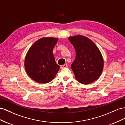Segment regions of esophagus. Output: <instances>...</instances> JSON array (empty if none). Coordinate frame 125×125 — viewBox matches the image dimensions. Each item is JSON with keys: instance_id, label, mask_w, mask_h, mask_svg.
<instances>
[{"instance_id": "obj_1", "label": "esophagus", "mask_w": 125, "mask_h": 125, "mask_svg": "<svg viewBox=\"0 0 125 125\" xmlns=\"http://www.w3.org/2000/svg\"><path fill=\"white\" fill-rule=\"evenodd\" d=\"M67 67V64H64V65H61V68L62 69H64V68H66V67Z\"/></svg>"}]
</instances>
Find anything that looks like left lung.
<instances>
[{"label": "left lung", "mask_w": 125, "mask_h": 125, "mask_svg": "<svg viewBox=\"0 0 125 125\" xmlns=\"http://www.w3.org/2000/svg\"><path fill=\"white\" fill-rule=\"evenodd\" d=\"M69 40L76 52L75 59L71 65L76 79L83 84L94 82L103 70L101 52L93 42L83 35L70 37Z\"/></svg>", "instance_id": "8db88e82"}]
</instances>
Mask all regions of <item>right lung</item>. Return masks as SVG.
<instances>
[{"mask_svg": "<svg viewBox=\"0 0 125 125\" xmlns=\"http://www.w3.org/2000/svg\"><path fill=\"white\" fill-rule=\"evenodd\" d=\"M57 41V38H42L35 42L27 53L25 69L30 77L39 83L51 82L60 69L52 52Z\"/></svg>", "mask_w": 125, "mask_h": 125, "instance_id": "right-lung-1", "label": "right lung"}]
</instances>
